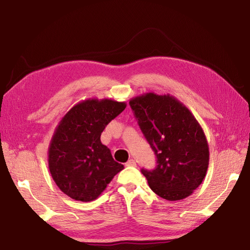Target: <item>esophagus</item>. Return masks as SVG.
<instances>
[{
  "label": "esophagus",
  "mask_w": 250,
  "mask_h": 250,
  "mask_svg": "<svg viewBox=\"0 0 250 250\" xmlns=\"http://www.w3.org/2000/svg\"><path fill=\"white\" fill-rule=\"evenodd\" d=\"M136 166V162L133 160V159H131L128 162L125 163V167H135Z\"/></svg>",
  "instance_id": "esophagus-1"
}]
</instances>
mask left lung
Returning a JSON list of instances; mask_svg holds the SVG:
<instances>
[{
	"mask_svg": "<svg viewBox=\"0 0 250 250\" xmlns=\"http://www.w3.org/2000/svg\"><path fill=\"white\" fill-rule=\"evenodd\" d=\"M129 104L157 157L155 169H142L150 189L168 201L192 194L203 182L209 161L208 144L198 120L169 94L148 92Z\"/></svg>",
	"mask_w": 250,
	"mask_h": 250,
	"instance_id": "8db88e82",
	"label": "left lung"
}]
</instances>
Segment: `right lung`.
<instances>
[{
  "label": "right lung",
  "mask_w": 250,
  "mask_h": 250,
  "mask_svg": "<svg viewBox=\"0 0 250 250\" xmlns=\"http://www.w3.org/2000/svg\"><path fill=\"white\" fill-rule=\"evenodd\" d=\"M125 106L111 99H88L74 105L57 125L48 148V167L56 185L73 200L98 199L124 169L101 143V133Z\"/></svg>",
  "instance_id": "add662e5"
}]
</instances>
